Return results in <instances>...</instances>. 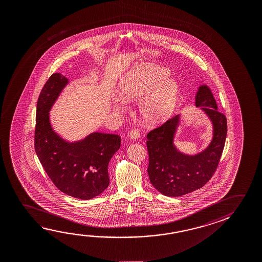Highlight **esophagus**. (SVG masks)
I'll list each match as a JSON object with an SVG mask.
<instances>
[{"instance_id":"34e87169","label":"esophagus","mask_w":262,"mask_h":262,"mask_svg":"<svg viewBox=\"0 0 262 262\" xmlns=\"http://www.w3.org/2000/svg\"><path fill=\"white\" fill-rule=\"evenodd\" d=\"M129 137L132 140H138L140 138V132L138 129H133L129 133Z\"/></svg>"}]
</instances>
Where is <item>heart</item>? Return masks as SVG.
Returning a JSON list of instances; mask_svg holds the SVG:
<instances>
[{"label":"heart","instance_id":"1","mask_svg":"<svg viewBox=\"0 0 262 262\" xmlns=\"http://www.w3.org/2000/svg\"><path fill=\"white\" fill-rule=\"evenodd\" d=\"M170 71L158 64H137L123 75L119 83V93L125 101L142 99L139 112L148 124H157L172 114L178 96V85L167 79ZM115 112H122L120 102L113 103Z\"/></svg>","mask_w":262,"mask_h":262}]
</instances>
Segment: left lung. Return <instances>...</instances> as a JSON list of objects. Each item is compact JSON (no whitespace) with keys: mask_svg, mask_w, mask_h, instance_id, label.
<instances>
[{"mask_svg":"<svg viewBox=\"0 0 262 262\" xmlns=\"http://www.w3.org/2000/svg\"><path fill=\"white\" fill-rule=\"evenodd\" d=\"M195 107H199L212 124V140L195 155L181 151L174 143L182 120L176 115L147 134L149 154L148 174L150 184L166 196H181L201 188L214 174L223 152L227 137V118L217 110V104L206 85L198 88Z\"/></svg>","mask_w":262,"mask_h":262,"instance_id":"8db88e82","label":"left lung"}]
</instances>
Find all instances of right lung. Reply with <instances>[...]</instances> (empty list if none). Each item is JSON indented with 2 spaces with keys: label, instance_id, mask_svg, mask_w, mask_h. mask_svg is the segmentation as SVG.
Masks as SVG:
<instances>
[{
  "label": "right lung",
  "instance_id": "obj_1",
  "mask_svg": "<svg viewBox=\"0 0 262 262\" xmlns=\"http://www.w3.org/2000/svg\"><path fill=\"white\" fill-rule=\"evenodd\" d=\"M69 79L62 74L49 77L39 95L36 107L35 149L54 185L72 198L89 200L103 193L110 184L107 166L120 148L117 134L91 133L69 142L53 128L50 112Z\"/></svg>",
  "mask_w": 262,
  "mask_h": 262
}]
</instances>
